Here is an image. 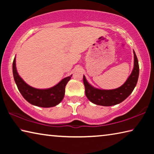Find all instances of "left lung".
I'll list each match as a JSON object with an SVG mask.
<instances>
[{"label": "left lung", "instance_id": "left-lung-1", "mask_svg": "<svg viewBox=\"0 0 154 154\" xmlns=\"http://www.w3.org/2000/svg\"><path fill=\"white\" fill-rule=\"evenodd\" d=\"M134 53L133 70L123 85L113 90H101L94 88L88 82L83 75L85 92L88 100L92 103L101 106H113L124 101L132 92L136 86L139 75V66L137 57Z\"/></svg>", "mask_w": 154, "mask_h": 154}]
</instances>
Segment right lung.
I'll use <instances>...</instances> for the list:
<instances>
[{
  "instance_id": "1",
  "label": "right lung",
  "mask_w": 154,
  "mask_h": 154,
  "mask_svg": "<svg viewBox=\"0 0 154 154\" xmlns=\"http://www.w3.org/2000/svg\"><path fill=\"white\" fill-rule=\"evenodd\" d=\"M13 74L18 90L26 100L31 105L41 107H52L61 102L64 96L65 86L71 76L64 78L58 84L48 89H37L28 85L18 74L15 65V57L13 62Z\"/></svg>"
}]
</instances>
